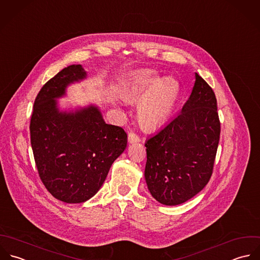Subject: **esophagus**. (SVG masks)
<instances>
[{
	"mask_svg": "<svg viewBox=\"0 0 260 260\" xmlns=\"http://www.w3.org/2000/svg\"><path fill=\"white\" fill-rule=\"evenodd\" d=\"M140 140L139 136L135 133V132H129L128 133V141L130 143H134V142H138Z\"/></svg>",
	"mask_w": 260,
	"mask_h": 260,
	"instance_id": "obj_1",
	"label": "esophagus"
}]
</instances>
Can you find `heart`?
Here are the masks:
<instances>
[{
  "instance_id": "heart-1",
  "label": "heart",
  "mask_w": 260,
  "mask_h": 260,
  "mask_svg": "<svg viewBox=\"0 0 260 260\" xmlns=\"http://www.w3.org/2000/svg\"><path fill=\"white\" fill-rule=\"evenodd\" d=\"M156 80L157 76L152 71L139 73L135 76L128 89V96L136 98L142 95ZM176 96L177 85L173 79L166 78L157 81L139 103L138 114L142 123L148 127H156L164 124L173 112Z\"/></svg>"
}]
</instances>
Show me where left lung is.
Listing matches in <instances>:
<instances>
[{"label":"left lung","instance_id":"8db88e82","mask_svg":"<svg viewBox=\"0 0 260 260\" xmlns=\"http://www.w3.org/2000/svg\"><path fill=\"white\" fill-rule=\"evenodd\" d=\"M220 132L215 92L196 74L181 112L145 143V180L156 201L179 205L206 186L213 173Z\"/></svg>","mask_w":260,"mask_h":260}]
</instances>
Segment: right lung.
<instances>
[{
  "mask_svg": "<svg viewBox=\"0 0 260 260\" xmlns=\"http://www.w3.org/2000/svg\"><path fill=\"white\" fill-rule=\"evenodd\" d=\"M86 78L81 64L70 66L39 90L30 120V140L39 177L57 200L86 202L104 183L112 164L125 150L122 127L106 124L96 107L59 112L55 98Z\"/></svg>",
  "mask_w": 260,
  "mask_h": 260,
  "instance_id": "obj_1",
  "label": "right lung"
}]
</instances>
